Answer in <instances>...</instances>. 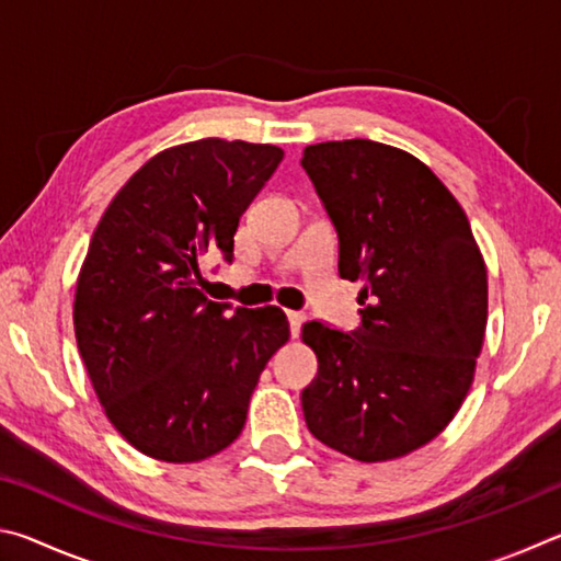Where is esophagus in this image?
Instances as JSON below:
<instances>
[{
    "instance_id": "34e87169",
    "label": "esophagus",
    "mask_w": 561,
    "mask_h": 561,
    "mask_svg": "<svg viewBox=\"0 0 561 561\" xmlns=\"http://www.w3.org/2000/svg\"><path fill=\"white\" fill-rule=\"evenodd\" d=\"M287 317H289V329H291V336L297 339V336H299V331H301V324H304V321H307V317H304L301 311H287Z\"/></svg>"
}]
</instances>
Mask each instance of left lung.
<instances>
[{
    "label": "left lung",
    "instance_id": "obj_1",
    "mask_svg": "<svg viewBox=\"0 0 561 561\" xmlns=\"http://www.w3.org/2000/svg\"><path fill=\"white\" fill-rule=\"evenodd\" d=\"M339 232L341 279L364 282L354 336L307 321L319 374L301 393L317 440L360 462L423 448L468 396L488 327V267L433 170L376 140L304 148Z\"/></svg>",
    "mask_w": 561,
    "mask_h": 561
}]
</instances>
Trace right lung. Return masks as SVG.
<instances>
[{
  "instance_id": "1",
  "label": "right lung",
  "mask_w": 561,
  "mask_h": 561,
  "mask_svg": "<svg viewBox=\"0 0 561 561\" xmlns=\"http://www.w3.org/2000/svg\"><path fill=\"white\" fill-rule=\"evenodd\" d=\"M270 144L201 138L160 150L93 230L73 331L103 413L133 448L201 462L237 440L260 374L289 341L279 307L207 299L205 254L234 257L247 205L282 163Z\"/></svg>"
}]
</instances>
